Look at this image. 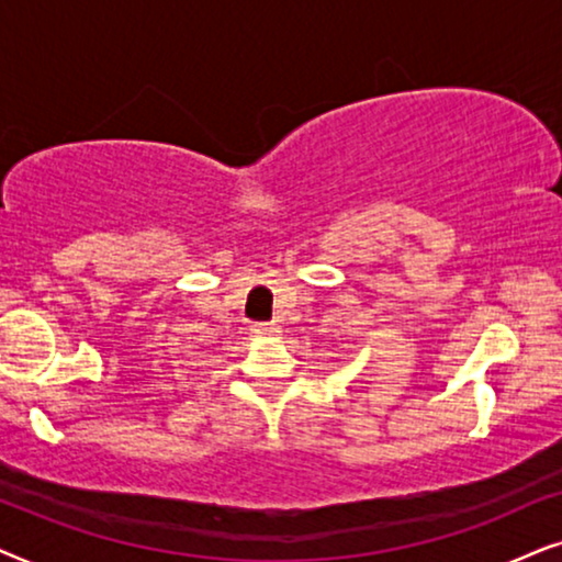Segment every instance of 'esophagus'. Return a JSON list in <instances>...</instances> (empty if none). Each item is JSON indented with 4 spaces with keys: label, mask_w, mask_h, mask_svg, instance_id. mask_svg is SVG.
<instances>
[{
    "label": "esophagus",
    "mask_w": 562,
    "mask_h": 562,
    "mask_svg": "<svg viewBox=\"0 0 562 562\" xmlns=\"http://www.w3.org/2000/svg\"><path fill=\"white\" fill-rule=\"evenodd\" d=\"M251 331L259 336H269V334H277V326L274 324H254Z\"/></svg>",
    "instance_id": "1"
}]
</instances>
